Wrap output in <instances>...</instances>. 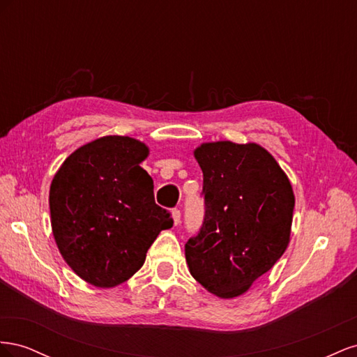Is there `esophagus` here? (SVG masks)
<instances>
[{
	"label": "esophagus",
	"instance_id": "34e87169",
	"mask_svg": "<svg viewBox=\"0 0 357 357\" xmlns=\"http://www.w3.org/2000/svg\"><path fill=\"white\" fill-rule=\"evenodd\" d=\"M172 219H174V223L178 225L181 222V211L178 208L172 210Z\"/></svg>",
	"mask_w": 357,
	"mask_h": 357
}]
</instances>
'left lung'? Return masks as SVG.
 <instances>
[{"label":"left lung","mask_w":357,"mask_h":357,"mask_svg":"<svg viewBox=\"0 0 357 357\" xmlns=\"http://www.w3.org/2000/svg\"><path fill=\"white\" fill-rule=\"evenodd\" d=\"M204 220L185 245L190 274L235 298L274 266L290 238L295 197L277 160L257 144L218 142L195 150Z\"/></svg>","instance_id":"left-lung-1"}]
</instances>
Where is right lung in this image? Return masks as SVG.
Wrapping results in <instances>:
<instances>
[{"mask_svg": "<svg viewBox=\"0 0 357 357\" xmlns=\"http://www.w3.org/2000/svg\"><path fill=\"white\" fill-rule=\"evenodd\" d=\"M147 155L138 139L102 137L75 150L53 177V236L73 271L96 287L132 277L159 232L174 223L139 167Z\"/></svg>", "mask_w": 357, "mask_h": 357, "instance_id": "right-lung-1", "label": "right lung"}]
</instances>
